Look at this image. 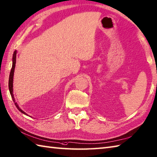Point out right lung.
<instances>
[{
    "label": "right lung",
    "instance_id": "add662e5",
    "mask_svg": "<svg viewBox=\"0 0 157 157\" xmlns=\"http://www.w3.org/2000/svg\"><path fill=\"white\" fill-rule=\"evenodd\" d=\"M16 53H17V51H15L13 53V64H12V68L11 69L10 75H9V92H10V94L11 95L12 99H13V102H15V99H14V97L13 94V74H14L15 63H16V54H17ZM15 106H16L17 109H19L20 112L24 113V114L27 115L25 112L22 111V110L20 108V107L18 106L17 103L15 102Z\"/></svg>",
    "mask_w": 157,
    "mask_h": 157
}]
</instances>
